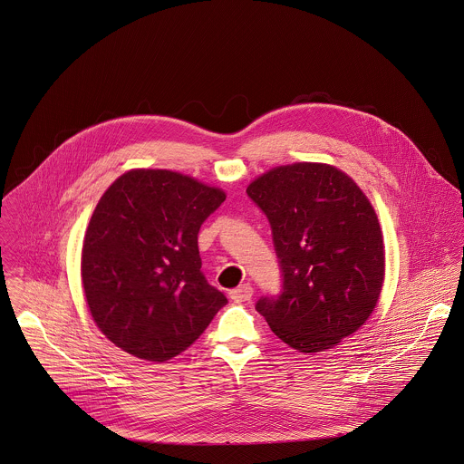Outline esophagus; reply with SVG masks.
<instances>
[{
	"label": "esophagus",
	"mask_w": 464,
	"mask_h": 464,
	"mask_svg": "<svg viewBox=\"0 0 464 464\" xmlns=\"http://www.w3.org/2000/svg\"><path fill=\"white\" fill-rule=\"evenodd\" d=\"M229 297H231L235 303L251 301V297H253V286H251V285H242V286L231 290V292H229Z\"/></svg>",
	"instance_id": "34e87169"
}]
</instances>
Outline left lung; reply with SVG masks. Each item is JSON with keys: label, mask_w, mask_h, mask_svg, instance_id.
Returning a JSON list of instances; mask_svg holds the SVG:
<instances>
[{"label": "left lung", "mask_w": 464, "mask_h": 464, "mask_svg": "<svg viewBox=\"0 0 464 464\" xmlns=\"http://www.w3.org/2000/svg\"><path fill=\"white\" fill-rule=\"evenodd\" d=\"M266 215L283 276L256 309L292 349L313 354L356 333L377 306L384 244L375 209L345 172L325 163L274 167L247 187Z\"/></svg>", "instance_id": "8db88e82"}]
</instances>
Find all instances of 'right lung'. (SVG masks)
Returning <instances> with one entry per match:
<instances>
[{
  "instance_id": "add662e5",
  "label": "right lung",
  "mask_w": 464,
  "mask_h": 464,
  "mask_svg": "<svg viewBox=\"0 0 464 464\" xmlns=\"http://www.w3.org/2000/svg\"><path fill=\"white\" fill-rule=\"evenodd\" d=\"M224 199L220 188L163 169H133L108 187L85 233L82 281L96 325L119 349L170 360L226 306L198 247L201 224Z\"/></svg>"
}]
</instances>
